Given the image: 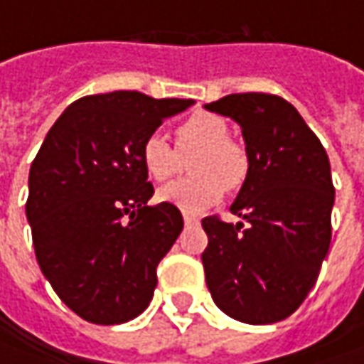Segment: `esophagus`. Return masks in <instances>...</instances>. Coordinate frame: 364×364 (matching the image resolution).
<instances>
[{"label": "esophagus", "mask_w": 364, "mask_h": 364, "mask_svg": "<svg viewBox=\"0 0 364 364\" xmlns=\"http://www.w3.org/2000/svg\"><path fill=\"white\" fill-rule=\"evenodd\" d=\"M198 223H200V220H198L196 217H192V215H184V225H186V227H194V225H198Z\"/></svg>", "instance_id": "esophagus-1"}]
</instances>
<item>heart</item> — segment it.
<instances>
[{
	"label": "heart",
	"mask_w": 364,
	"mask_h": 364,
	"mask_svg": "<svg viewBox=\"0 0 364 364\" xmlns=\"http://www.w3.org/2000/svg\"><path fill=\"white\" fill-rule=\"evenodd\" d=\"M178 154L190 158L192 178L178 180L158 190V200L182 213H203L217 204L225 190L239 188L249 174V158L241 146L229 139V125L215 113L198 111L176 129ZM178 154L161 133L154 132L141 141V164L156 182L168 180L178 170Z\"/></svg>",
	"instance_id": "heart-1"
}]
</instances>
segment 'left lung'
I'll use <instances>...</instances> for the list:
<instances>
[{"label":"left lung","instance_id":"8db88e82","mask_svg":"<svg viewBox=\"0 0 364 364\" xmlns=\"http://www.w3.org/2000/svg\"><path fill=\"white\" fill-rule=\"evenodd\" d=\"M204 109L241 127L249 158L231 204L247 227L203 220L206 286L239 322H279L300 308L328 255L334 186L326 149L296 107L275 95H227Z\"/></svg>","mask_w":364,"mask_h":364}]
</instances>
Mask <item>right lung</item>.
Returning a JSON list of instances; mask_svg holds the SVG:
<instances>
[{
    "mask_svg": "<svg viewBox=\"0 0 364 364\" xmlns=\"http://www.w3.org/2000/svg\"><path fill=\"white\" fill-rule=\"evenodd\" d=\"M192 99L137 91L89 95L64 109L30 166L26 217L56 296L92 324H123L154 298L158 263L184 227L154 186L141 141Z\"/></svg>",
    "mask_w": 364,
    "mask_h": 364,
    "instance_id": "1",
    "label": "right lung"
}]
</instances>
